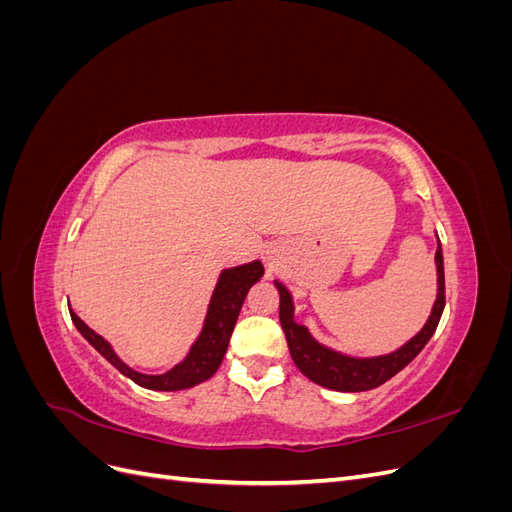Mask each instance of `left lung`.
Segmentation results:
<instances>
[{"label": "left lung", "instance_id": "obj_1", "mask_svg": "<svg viewBox=\"0 0 512 512\" xmlns=\"http://www.w3.org/2000/svg\"><path fill=\"white\" fill-rule=\"evenodd\" d=\"M436 269H438V297L431 307V314L425 322V327L418 331L410 342L397 348L391 354L382 356H369V359H356L327 346L318 344L316 339L309 335L303 324L294 322V305L292 297L284 284L275 280V288L280 292V322L288 342V350L294 365L301 369V374L307 376L312 382L324 386L331 391L342 393H361L376 389V386L391 380L397 371L404 369L414 356L425 348V344L436 333L438 322L444 312V258H442V245L438 241L436 250Z\"/></svg>", "mask_w": 512, "mask_h": 512}]
</instances>
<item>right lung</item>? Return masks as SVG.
<instances>
[{"label":"right lung","instance_id":"obj_1","mask_svg":"<svg viewBox=\"0 0 512 512\" xmlns=\"http://www.w3.org/2000/svg\"><path fill=\"white\" fill-rule=\"evenodd\" d=\"M262 273H265V267H262L260 260H252L247 262V265L224 269L211 294L203 331H200L198 339L192 344L188 356H185V359L177 363L173 369H168L158 376L141 374V371H134L132 367H128L115 354L111 344H108L106 339L98 335L94 329H89L87 324L72 312V309H70V316H72L74 327L79 329V333L87 339V342L94 346L115 369H119L123 376L130 378L138 386H143V389H151V391L192 389V386L209 380L215 371H218L226 354L232 329H235V322L239 318L241 305L245 301V294L260 280Z\"/></svg>","mask_w":512,"mask_h":512}]
</instances>
